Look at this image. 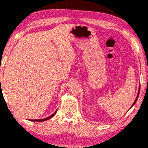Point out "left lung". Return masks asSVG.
Wrapping results in <instances>:
<instances>
[{"instance_id": "1", "label": "left lung", "mask_w": 148, "mask_h": 148, "mask_svg": "<svg viewBox=\"0 0 148 148\" xmlns=\"http://www.w3.org/2000/svg\"><path fill=\"white\" fill-rule=\"evenodd\" d=\"M139 89H140V88H139ZM139 92H140V90H139V91H138V94H137V98H136V99H135V102H133V105H132V106H133V105H134L135 104V102H137V98H138V97H139ZM131 106V107H132Z\"/></svg>"}]
</instances>
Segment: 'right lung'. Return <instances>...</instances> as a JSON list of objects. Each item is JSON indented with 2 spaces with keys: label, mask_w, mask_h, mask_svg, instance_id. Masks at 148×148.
<instances>
[{
  "label": "right lung",
  "mask_w": 148,
  "mask_h": 148,
  "mask_svg": "<svg viewBox=\"0 0 148 148\" xmlns=\"http://www.w3.org/2000/svg\"><path fill=\"white\" fill-rule=\"evenodd\" d=\"M56 112V111L54 113V114H52L51 116H48V117H47V118H46V119H37V120H32V119H29V121H38V122H42V121H47V120H48V119H50V118H52V117H53V116H54V115H55Z\"/></svg>",
  "instance_id": "1"
}]
</instances>
